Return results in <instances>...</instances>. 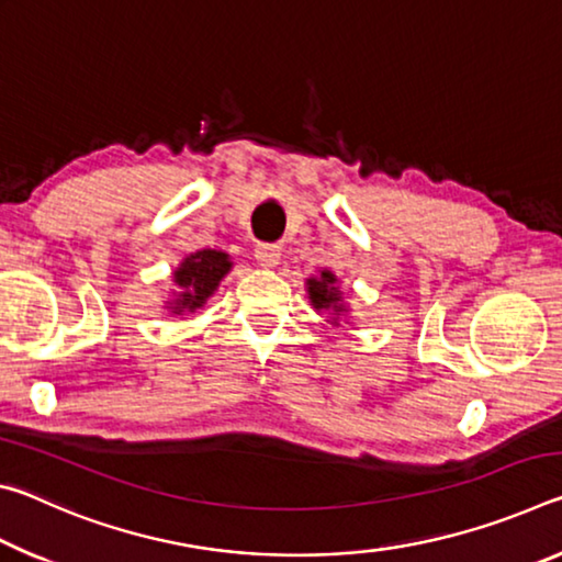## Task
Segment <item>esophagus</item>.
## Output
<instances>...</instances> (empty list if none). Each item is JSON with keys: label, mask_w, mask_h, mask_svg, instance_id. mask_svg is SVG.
Wrapping results in <instances>:
<instances>
[{"label": "esophagus", "mask_w": 562, "mask_h": 562, "mask_svg": "<svg viewBox=\"0 0 562 562\" xmlns=\"http://www.w3.org/2000/svg\"><path fill=\"white\" fill-rule=\"evenodd\" d=\"M280 245H272V243H260L255 247V260H258L262 268H274V265L280 262Z\"/></svg>", "instance_id": "1"}]
</instances>
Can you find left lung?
Here are the masks:
<instances>
[{
  "label": "left lung",
  "mask_w": 562,
  "mask_h": 562,
  "mask_svg": "<svg viewBox=\"0 0 562 562\" xmlns=\"http://www.w3.org/2000/svg\"><path fill=\"white\" fill-rule=\"evenodd\" d=\"M307 292H310V302L312 307L319 312H345V302H341V292L337 288V278L329 270H322L319 278H310L307 280ZM337 322V319H335Z\"/></svg>",
  "instance_id": "obj_1"
}]
</instances>
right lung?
Here are the masks:
<instances>
[{"label": "right lung", "instance_id": "obj_1", "mask_svg": "<svg viewBox=\"0 0 562 562\" xmlns=\"http://www.w3.org/2000/svg\"><path fill=\"white\" fill-rule=\"evenodd\" d=\"M233 262L221 250H198L180 262L173 272V282L178 284L176 297L170 300V312L183 315V312H195L203 307L205 300L217 290V284L231 272Z\"/></svg>", "mask_w": 562, "mask_h": 562}]
</instances>
